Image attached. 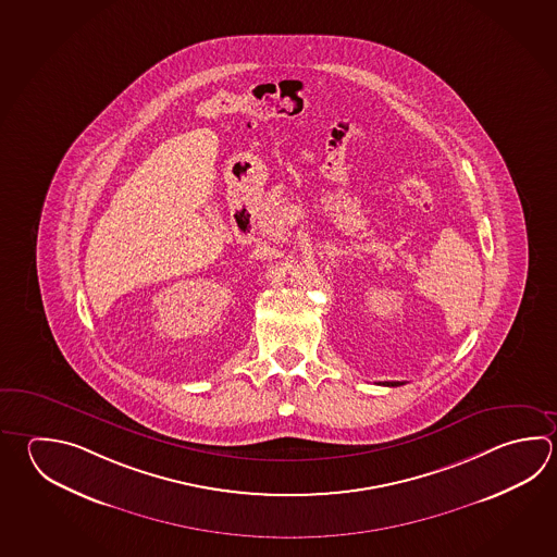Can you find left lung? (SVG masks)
Here are the masks:
<instances>
[{"label": "left lung", "mask_w": 557, "mask_h": 557, "mask_svg": "<svg viewBox=\"0 0 557 557\" xmlns=\"http://www.w3.org/2000/svg\"><path fill=\"white\" fill-rule=\"evenodd\" d=\"M404 382H382V386H401Z\"/></svg>", "instance_id": "obj_1"}]
</instances>
